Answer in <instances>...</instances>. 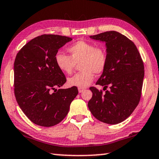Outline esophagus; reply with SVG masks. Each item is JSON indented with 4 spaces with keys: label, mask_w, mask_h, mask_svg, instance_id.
Returning <instances> with one entry per match:
<instances>
[{
    "label": "esophagus",
    "mask_w": 159,
    "mask_h": 159,
    "mask_svg": "<svg viewBox=\"0 0 159 159\" xmlns=\"http://www.w3.org/2000/svg\"><path fill=\"white\" fill-rule=\"evenodd\" d=\"M78 91H79L80 93H82V92L84 91V89L83 88H79V89H78Z\"/></svg>",
    "instance_id": "obj_1"
}]
</instances>
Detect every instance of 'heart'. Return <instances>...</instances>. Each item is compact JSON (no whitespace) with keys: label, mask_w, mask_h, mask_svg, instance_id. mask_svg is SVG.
<instances>
[{"label":"heart","mask_w":159,"mask_h":159,"mask_svg":"<svg viewBox=\"0 0 159 159\" xmlns=\"http://www.w3.org/2000/svg\"><path fill=\"white\" fill-rule=\"evenodd\" d=\"M70 56L57 52L55 62L59 70L67 75L72 74L76 64H80L81 72L69 78L67 83L71 87L85 88L94 80V73L100 75L107 67V54L102 47H96L93 43L78 41L68 48Z\"/></svg>","instance_id":"1"}]
</instances>
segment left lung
Returning a JSON list of instances; mask_svg holds the SVG:
<instances>
[{
  "label": "left lung",
  "mask_w": 159,
  "mask_h": 159,
  "mask_svg": "<svg viewBox=\"0 0 159 159\" xmlns=\"http://www.w3.org/2000/svg\"><path fill=\"white\" fill-rule=\"evenodd\" d=\"M89 37L106 44L107 67L96 84L104 86L103 89L109 86L110 89L103 94L91 87L93 97L88 107L98 120L120 123L132 114L140 102L144 77L141 54L135 43L119 32L110 31Z\"/></svg>",
  "instance_id": "obj_1"
}]
</instances>
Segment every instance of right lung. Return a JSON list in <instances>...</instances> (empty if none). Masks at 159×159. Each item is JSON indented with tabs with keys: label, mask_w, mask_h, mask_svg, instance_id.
<instances>
[{
	"label": "right lung",
	"mask_w": 159,
	"mask_h": 159,
	"mask_svg": "<svg viewBox=\"0 0 159 159\" xmlns=\"http://www.w3.org/2000/svg\"><path fill=\"white\" fill-rule=\"evenodd\" d=\"M72 39L43 34L23 47L14 61V94L30 120L43 127L60 123L78 94L77 87L59 89L66 80L57 67L55 55Z\"/></svg>",
	"instance_id": "obj_1"
}]
</instances>
